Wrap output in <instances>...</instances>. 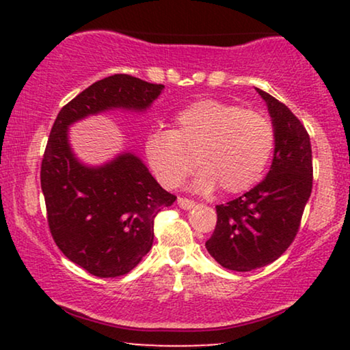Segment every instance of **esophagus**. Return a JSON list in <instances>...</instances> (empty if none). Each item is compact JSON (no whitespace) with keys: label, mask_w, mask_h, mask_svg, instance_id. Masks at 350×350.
Segmentation results:
<instances>
[{"label":"esophagus","mask_w":350,"mask_h":350,"mask_svg":"<svg viewBox=\"0 0 350 350\" xmlns=\"http://www.w3.org/2000/svg\"><path fill=\"white\" fill-rule=\"evenodd\" d=\"M176 202H178L180 207H181V208H185V210H189V208H193L194 205H196L194 200H191V199H186V198H178V199H176Z\"/></svg>","instance_id":"esophagus-1"}]
</instances>
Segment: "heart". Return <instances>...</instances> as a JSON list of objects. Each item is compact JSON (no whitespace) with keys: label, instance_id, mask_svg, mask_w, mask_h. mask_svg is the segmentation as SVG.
I'll list each match as a JSON object with an SVG mask.
<instances>
[{"label":"heart","instance_id":"1","mask_svg":"<svg viewBox=\"0 0 350 350\" xmlns=\"http://www.w3.org/2000/svg\"><path fill=\"white\" fill-rule=\"evenodd\" d=\"M274 140L265 113L205 98L176 113L172 131L151 132L145 154L164 188H178L198 161L202 170L193 183L196 189L208 193L219 186L224 194H237L261 178Z\"/></svg>","mask_w":350,"mask_h":350}]
</instances>
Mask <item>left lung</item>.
Listing matches in <instances>:
<instances>
[{"label": "left lung", "instance_id": "obj_1", "mask_svg": "<svg viewBox=\"0 0 350 350\" xmlns=\"http://www.w3.org/2000/svg\"><path fill=\"white\" fill-rule=\"evenodd\" d=\"M274 126V159L266 178L241 198L217 205V226L205 247L229 271L275 261L295 241L312 191V150L303 124L284 103L256 89Z\"/></svg>", "mask_w": 350, "mask_h": 350}]
</instances>
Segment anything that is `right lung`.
I'll return each instance as SVG.
<instances>
[{
  "label": "right lung",
  "instance_id": "1",
  "mask_svg": "<svg viewBox=\"0 0 350 350\" xmlns=\"http://www.w3.org/2000/svg\"><path fill=\"white\" fill-rule=\"evenodd\" d=\"M162 89L129 75L100 79L60 109L47 140L41 189L51 234L70 261L102 279L127 274L142 261L151 250L156 215L176 198L132 152L100 167L81 164L68 127L114 108L145 111Z\"/></svg>",
  "mask_w": 350,
  "mask_h": 350
}]
</instances>
